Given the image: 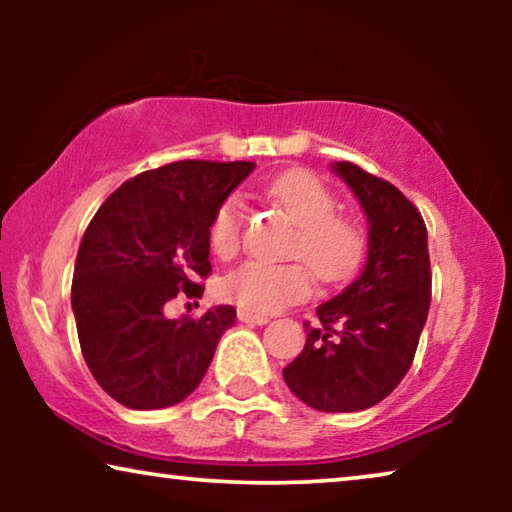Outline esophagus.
<instances>
[{"instance_id": "obj_1", "label": "esophagus", "mask_w": 512, "mask_h": 512, "mask_svg": "<svg viewBox=\"0 0 512 512\" xmlns=\"http://www.w3.org/2000/svg\"><path fill=\"white\" fill-rule=\"evenodd\" d=\"M237 319L242 321V324H251V326H265L268 324V317H263V314H251L247 310H237Z\"/></svg>"}]
</instances>
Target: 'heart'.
Here are the masks:
<instances>
[{
    "instance_id": "heart-1",
    "label": "heart",
    "mask_w": 512,
    "mask_h": 512,
    "mask_svg": "<svg viewBox=\"0 0 512 512\" xmlns=\"http://www.w3.org/2000/svg\"><path fill=\"white\" fill-rule=\"evenodd\" d=\"M268 195L298 226L289 244V256L305 262L319 282H342L359 268L366 251L363 230L354 221L335 214L338 200L314 174L286 172L272 181ZM242 230L244 207L233 195L223 200L212 216L209 247L228 261L242 247ZM304 266L249 261L223 277L221 293L251 314L282 312L284 307L310 296L312 277Z\"/></svg>"
}]
</instances>
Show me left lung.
Listing matches in <instances>:
<instances>
[{
  "label": "left lung",
  "instance_id": "left-lung-1",
  "mask_svg": "<svg viewBox=\"0 0 512 512\" xmlns=\"http://www.w3.org/2000/svg\"><path fill=\"white\" fill-rule=\"evenodd\" d=\"M368 221L361 275L317 307L303 352L284 382L321 412H359L384 401L415 359L431 305L426 226L417 207L389 181L359 165L333 163Z\"/></svg>",
  "mask_w": 512,
  "mask_h": 512
}]
</instances>
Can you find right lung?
I'll use <instances>...</instances> for the list:
<instances>
[{
	"instance_id": "obj_1",
	"label": "right lung",
	"mask_w": 512,
	"mask_h": 512,
	"mask_svg": "<svg viewBox=\"0 0 512 512\" xmlns=\"http://www.w3.org/2000/svg\"><path fill=\"white\" fill-rule=\"evenodd\" d=\"M254 163L179 160L144 172L97 209L76 254L72 310L83 359L125 408H170L191 396L235 324L233 305L167 319L165 303L200 296L209 223Z\"/></svg>"
}]
</instances>
